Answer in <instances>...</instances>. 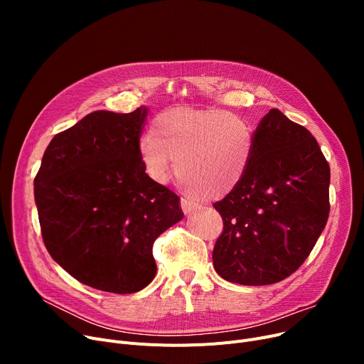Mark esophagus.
Returning <instances> with one entry per match:
<instances>
[{
	"label": "esophagus",
	"mask_w": 364,
	"mask_h": 364,
	"mask_svg": "<svg viewBox=\"0 0 364 364\" xmlns=\"http://www.w3.org/2000/svg\"><path fill=\"white\" fill-rule=\"evenodd\" d=\"M199 208H200V205L196 202H192L188 199H181V209L184 214H192L193 211H198Z\"/></svg>",
	"instance_id": "34e87169"
}]
</instances>
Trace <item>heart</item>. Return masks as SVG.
Returning a JSON list of instances; mask_svg holds the SVG:
<instances>
[{"label":"heart","mask_w":364,"mask_h":364,"mask_svg":"<svg viewBox=\"0 0 364 364\" xmlns=\"http://www.w3.org/2000/svg\"><path fill=\"white\" fill-rule=\"evenodd\" d=\"M254 131L245 118L223 109L174 107L151 124V136L139 141L147 176L168 181L172 164L192 195L221 199L243 180L254 153Z\"/></svg>","instance_id":"b5f03b06"}]
</instances>
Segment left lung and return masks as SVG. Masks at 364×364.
<instances>
[{"mask_svg":"<svg viewBox=\"0 0 364 364\" xmlns=\"http://www.w3.org/2000/svg\"><path fill=\"white\" fill-rule=\"evenodd\" d=\"M240 184L214 208L224 228L215 272L246 286L277 283L307 259L329 217L331 169L317 140L272 109L254 132Z\"/></svg>","mask_w":364,"mask_h":364,"instance_id":"obj_1","label":"left lung"}]
</instances>
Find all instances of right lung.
I'll list each match as a JSON object with an SVG mask.
<instances>
[{"instance_id":"1","label":"right lung","mask_w":364,"mask_h":364,"mask_svg":"<svg viewBox=\"0 0 364 364\" xmlns=\"http://www.w3.org/2000/svg\"><path fill=\"white\" fill-rule=\"evenodd\" d=\"M147 107L97 110L59 132L33 180L43 240L78 282L139 292L156 274L155 240L183 218L180 198L143 168L139 141Z\"/></svg>"}]
</instances>
